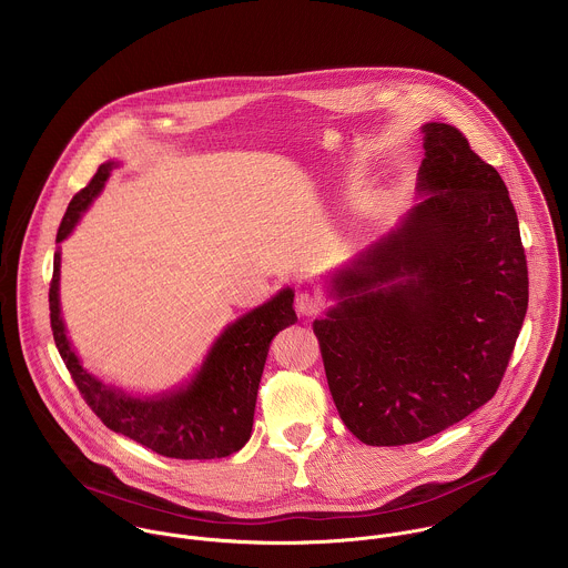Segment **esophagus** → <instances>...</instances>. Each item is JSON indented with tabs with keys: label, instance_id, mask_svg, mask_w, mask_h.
Here are the masks:
<instances>
[{
	"label": "esophagus",
	"instance_id": "obj_1",
	"mask_svg": "<svg viewBox=\"0 0 568 568\" xmlns=\"http://www.w3.org/2000/svg\"><path fill=\"white\" fill-rule=\"evenodd\" d=\"M295 311L302 315V317H313L322 311V300L308 291H302L297 293L295 297Z\"/></svg>",
	"mask_w": 568,
	"mask_h": 568
}]
</instances>
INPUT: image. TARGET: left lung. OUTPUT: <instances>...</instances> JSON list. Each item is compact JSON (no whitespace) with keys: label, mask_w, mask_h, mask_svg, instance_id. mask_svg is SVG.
<instances>
[{"label":"left lung","mask_w":568,"mask_h":568,"mask_svg":"<svg viewBox=\"0 0 568 568\" xmlns=\"http://www.w3.org/2000/svg\"><path fill=\"white\" fill-rule=\"evenodd\" d=\"M418 200L328 273L313 322L328 387L366 445L429 438L498 389L529 306L518 215L500 174L447 123L420 128Z\"/></svg>","instance_id":"left-lung-1"}]
</instances>
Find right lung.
Listing matches in <instances>:
<instances>
[{
  "label": "right lung",
  "mask_w": 568,
  "mask_h": 568,
  "mask_svg": "<svg viewBox=\"0 0 568 568\" xmlns=\"http://www.w3.org/2000/svg\"><path fill=\"white\" fill-rule=\"evenodd\" d=\"M119 165V161L103 163L90 185L72 197L61 220L57 244L70 237ZM59 280L61 246L54 251L50 326L65 368L103 425L161 456L183 460L224 458L246 445L268 346L280 331L297 322L293 308L295 291L291 286L226 324L187 381L141 394L108 385L83 368L61 317Z\"/></svg>",
  "instance_id": "add662e5"
}]
</instances>
